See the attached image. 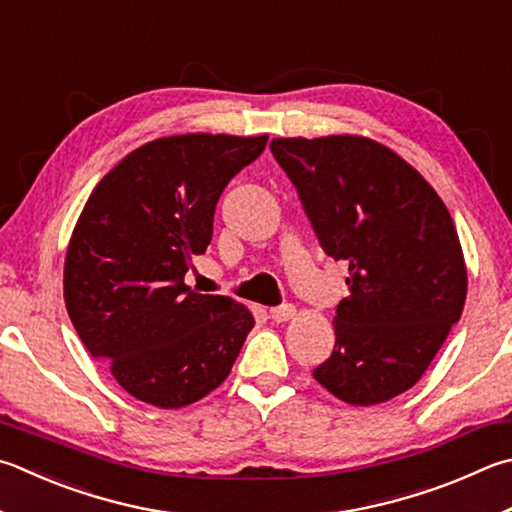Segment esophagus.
Wrapping results in <instances>:
<instances>
[{
	"label": "esophagus",
	"instance_id": "obj_1",
	"mask_svg": "<svg viewBox=\"0 0 512 512\" xmlns=\"http://www.w3.org/2000/svg\"><path fill=\"white\" fill-rule=\"evenodd\" d=\"M271 320L273 322H286V320H291V318H295V313H297V309L293 304H282V306H273L271 311Z\"/></svg>",
	"mask_w": 512,
	"mask_h": 512
}]
</instances>
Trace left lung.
<instances>
[{
    "mask_svg": "<svg viewBox=\"0 0 512 512\" xmlns=\"http://www.w3.org/2000/svg\"><path fill=\"white\" fill-rule=\"evenodd\" d=\"M324 253L349 264L336 347L313 378L349 405L407 392L461 318L468 291L457 228L439 194L365 136L273 138Z\"/></svg>",
    "mask_w": 512,
    "mask_h": 512,
    "instance_id": "left-lung-1",
    "label": "left lung"
}]
</instances>
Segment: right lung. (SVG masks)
Instances as JSON below:
<instances>
[{
	"instance_id": "add662e5",
	"label": "right lung",
	"mask_w": 512,
	"mask_h": 512,
	"mask_svg": "<svg viewBox=\"0 0 512 512\" xmlns=\"http://www.w3.org/2000/svg\"><path fill=\"white\" fill-rule=\"evenodd\" d=\"M268 136L181 134L129 152L87 199L64 257V304L80 340L127 394L163 410L228 378L255 318L185 284L221 192Z\"/></svg>"
}]
</instances>
